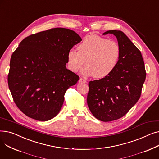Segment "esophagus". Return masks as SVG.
Returning <instances> with one entry per match:
<instances>
[{
    "mask_svg": "<svg viewBox=\"0 0 159 159\" xmlns=\"http://www.w3.org/2000/svg\"><path fill=\"white\" fill-rule=\"evenodd\" d=\"M79 82H80V83H82V82L86 83V80L85 79H83V78H80V79H79Z\"/></svg>",
    "mask_w": 159,
    "mask_h": 159,
    "instance_id": "34e87169",
    "label": "esophagus"
}]
</instances>
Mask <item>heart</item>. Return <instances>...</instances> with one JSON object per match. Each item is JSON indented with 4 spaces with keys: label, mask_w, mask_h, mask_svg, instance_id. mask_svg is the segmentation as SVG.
Instances as JSON below:
<instances>
[{
    "label": "heart",
    "mask_w": 159,
    "mask_h": 159,
    "mask_svg": "<svg viewBox=\"0 0 159 159\" xmlns=\"http://www.w3.org/2000/svg\"><path fill=\"white\" fill-rule=\"evenodd\" d=\"M78 52L70 50L68 53V64L73 72L83 70L85 75H92L97 79L110 75L117 65L121 49L116 41L91 34L86 36L77 47Z\"/></svg>",
    "instance_id": "1"
}]
</instances>
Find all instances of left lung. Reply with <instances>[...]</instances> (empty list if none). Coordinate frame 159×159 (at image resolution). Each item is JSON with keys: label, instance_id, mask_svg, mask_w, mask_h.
I'll return each mask as SVG.
<instances>
[{"label": "left lung", "instance_id": "1", "mask_svg": "<svg viewBox=\"0 0 159 159\" xmlns=\"http://www.w3.org/2000/svg\"><path fill=\"white\" fill-rule=\"evenodd\" d=\"M121 49L119 61L107 77L89 82L88 106L95 117L103 122L117 120L126 115L140 98L146 73L140 50L124 33L109 30Z\"/></svg>", "mask_w": 159, "mask_h": 159}]
</instances>
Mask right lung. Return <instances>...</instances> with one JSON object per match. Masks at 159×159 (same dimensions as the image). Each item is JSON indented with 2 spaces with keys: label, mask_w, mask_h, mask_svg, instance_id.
Segmentation results:
<instances>
[{
  "label": "right lung",
  "mask_w": 159,
  "mask_h": 159,
  "mask_svg": "<svg viewBox=\"0 0 159 159\" xmlns=\"http://www.w3.org/2000/svg\"><path fill=\"white\" fill-rule=\"evenodd\" d=\"M81 40L74 31L56 28L20 42L11 57L7 82L15 104L24 114L47 121L59 113L66 90L79 79L66 64L68 52Z\"/></svg>",
  "instance_id": "add662e5"
}]
</instances>
